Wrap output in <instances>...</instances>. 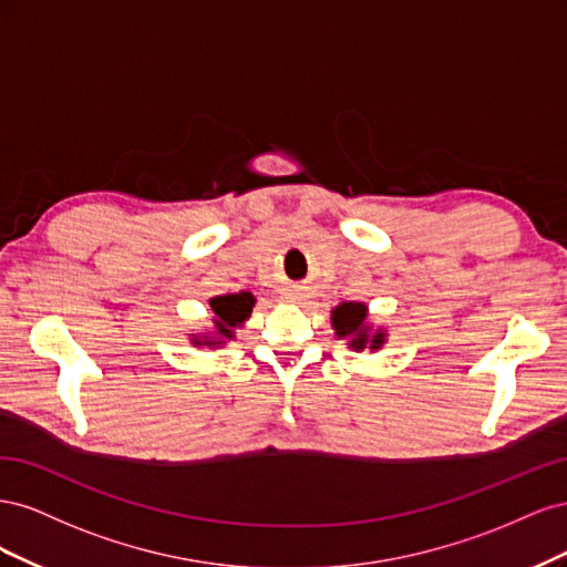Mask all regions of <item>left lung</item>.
Instances as JSON below:
<instances>
[{"label": "left lung", "mask_w": 567, "mask_h": 567, "mask_svg": "<svg viewBox=\"0 0 567 567\" xmlns=\"http://www.w3.org/2000/svg\"><path fill=\"white\" fill-rule=\"evenodd\" d=\"M369 310L364 302H342L338 305L336 310L331 312V323L336 329L338 338H348V346L352 350H379L383 348L385 342V333L383 329H375V333H371V326L367 323Z\"/></svg>", "instance_id": "1"}]
</instances>
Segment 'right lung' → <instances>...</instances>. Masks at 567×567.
Masks as SVG:
<instances>
[{
  "label": "right lung",
  "mask_w": 567,
  "mask_h": 567,
  "mask_svg": "<svg viewBox=\"0 0 567 567\" xmlns=\"http://www.w3.org/2000/svg\"><path fill=\"white\" fill-rule=\"evenodd\" d=\"M255 298L250 293H234V296H219L210 300V310L215 312V336L208 338L203 336L200 340H196V346H219V342L231 340L234 338V329L241 326L250 312H252Z\"/></svg>",
  "instance_id": "1"
}]
</instances>
